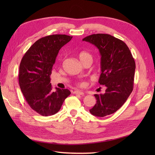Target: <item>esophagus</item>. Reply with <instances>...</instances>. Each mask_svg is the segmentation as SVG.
Segmentation results:
<instances>
[{
  "mask_svg": "<svg viewBox=\"0 0 155 155\" xmlns=\"http://www.w3.org/2000/svg\"><path fill=\"white\" fill-rule=\"evenodd\" d=\"M73 93L74 94H81V95H83L84 93L83 91H74L73 92Z\"/></svg>",
  "mask_w": 155,
  "mask_h": 155,
  "instance_id": "34e87169",
  "label": "esophagus"
}]
</instances>
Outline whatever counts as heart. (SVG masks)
I'll return each instance as SVG.
<instances>
[{
    "mask_svg": "<svg viewBox=\"0 0 155 155\" xmlns=\"http://www.w3.org/2000/svg\"><path fill=\"white\" fill-rule=\"evenodd\" d=\"M78 57L79 58L80 61L83 62L87 61H93V57H92V55L89 53L87 51H81L78 54ZM78 84L81 87H84L85 85V83L84 82H78Z\"/></svg>",
    "mask_w": 155,
    "mask_h": 155,
    "instance_id": "obj_1",
    "label": "heart"
}]
</instances>
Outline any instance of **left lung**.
<instances>
[{"mask_svg": "<svg viewBox=\"0 0 155 155\" xmlns=\"http://www.w3.org/2000/svg\"><path fill=\"white\" fill-rule=\"evenodd\" d=\"M94 45L101 54L98 83L105 85L104 94H94L97 103L89 110L94 116L103 117L123 106L133 90L135 62L123 41L107 34H94L83 39Z\"/></svg>", "mask_w": 155, "mask_h": 155, "instance_id": "left-lung-1", "label": "left lung"}]
</instances>
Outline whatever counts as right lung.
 <instances>
[{
  "mask_svg": "<svg viewBox=\"0 0 155 155\" xmlns=\"http://www.w3.org/2000/svg\"><path fill=\"white\" fill-rule=\"evenodd\" d=\"M72 38L52 35L38 39L23 56L20 64V88L29 106L42 116L57 113L71 94L68 89L57 87L52 91L50 77L59 51Z\"/></svg>",
  "mask_w": 155,
  "mask_h": 155,
  "instance_id": "right-lung-1",
  "label": "right lung"
}]
</instances>
